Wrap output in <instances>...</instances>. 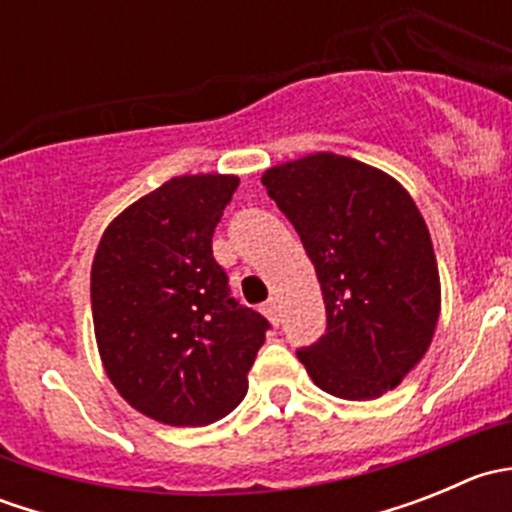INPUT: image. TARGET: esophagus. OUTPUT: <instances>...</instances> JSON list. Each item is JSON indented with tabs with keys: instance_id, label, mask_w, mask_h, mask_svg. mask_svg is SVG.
Segmentation results:
<instances>
[{
	"instance_id": "obj_1",
	"label": "esophagus",
	"mask_w": 512,
	"mask_h": 512,
	"mask_svg": "<svg viewBox=\"0 0 512 512\" xmlns=\"http://www.w3.org/2000/svg\"><path fill=\"white\" fill-rule=\"evenodd\" d=\"M262 309H265V314L270 317L272 324L280 322V304H277V299H270V302H267Z\"/></svg>"
}]
</instances>
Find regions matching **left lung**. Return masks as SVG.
<instances>
[{"instance_id":"left-lung-1","label":"left lung","mask_w":512,"mask_h":512,"mask_svg":"<svg viewBox=\"0 0 512 512\" xmlns=\"http://www.w3.org/2000/svg\"><path fill=\"white\" fill-rule=\"evenodd\" d=\"M262 185L297 230L327 307V334L299 361L327 394L379 399L423 359L441 314L414 198L384 170L337 153L267 168Z\"/></svg>"}]
</instances>
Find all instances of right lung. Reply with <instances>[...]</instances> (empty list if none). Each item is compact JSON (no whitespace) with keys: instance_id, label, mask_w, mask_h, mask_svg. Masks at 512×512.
Wrapping results in <instances>:
<instances>
[{"instance_id":"right-lung-1","label":"right lung","mask_w":512,"mask_h":512,"mask_svg":"<svg viewBox=\"0 0 512 512\" xmlns=\"http://www.w3.org/2000/svg\"><path fill=\"white\" fill-rule=\"evenodd\" d=\"M237 175L170 178L103 232L91 265L98 354L118 394L165 426H208L247 394L270 329L230 297L213 232Z\"/></svg>"}]
</instances>
